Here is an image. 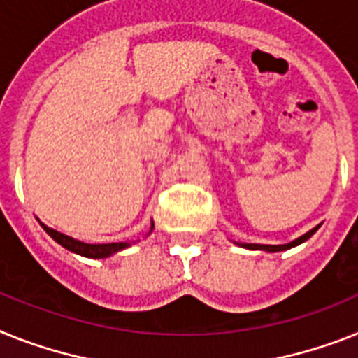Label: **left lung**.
Listing matches in <instances>:
<instances>
[{"label":"left lung","instance_id":"obj_1","mask_svg":"<svg viewBox=\"0 0 358 358\" xmlns=\"http://www.w3.org/2000/svg\"><path fill=\"white\" fill-rule=\"evenodd\" d=\"M318 227H320V225H318ZM318 227H315V229H311L309 232H306L303 236H300V238H296L294 241H291V243H285V245H258V243H238V245H239V247H245V249H250V250H267V252H280V250L292 249V247H296V245L307 241V239L311 238V236L317 232Z\"/></svg>","mask_w":358,"mask_h":358}]
</instances>
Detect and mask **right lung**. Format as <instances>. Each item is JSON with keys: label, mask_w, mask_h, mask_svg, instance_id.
<instances>
[{"label": "right lung", "mask_w": 358, "mask_h": 358, "mask_svg": "<svg viewBox=\"0 0 358 358\" xmlns=\"http://www.w3.org/2000/svg\"><path fill=\"white\" fill-rule=\"evenodd\" d=\"M41 227H43V230H45L47 234L51 236L52 239H55L56 243H60L64 249L71 250V252H76L80 254V256H85V258H108V256H111V254L119 252V250L126 249V247H129V241H119V243H84V241H78V239L71 238V236H66L62 234V232H58V230L55 229H49L47 225H43V223H40ZM153 230V223H152V229H150V232Z\"/></svg>", "instance_id": "1"}]
</instances>
